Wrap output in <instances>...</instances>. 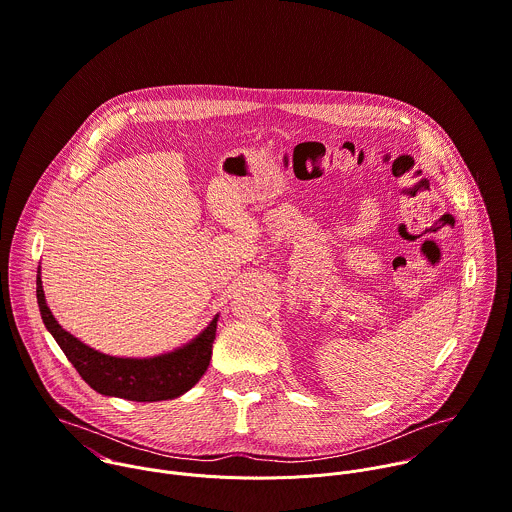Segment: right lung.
Listing matches in <instances>:
<instances>
[{
	"label": "right lung",
	"instance_id": "right-lung-1",
	"mask_svg": "<svg viewBox=\"0 0 512 512\" xmlns=\"http://www.w3.org/2000/svg\"><path fill=\"white\" fill-rule=\"evenodd\" d=\"M36 295L46 329L54 335L82 380L102 396H116L132 402L173 400L189 392L209 368L219 317H215L193 342L170 354L142 360L114 358L82 344L56 321L46 303L40 271L36 279Z\"/></svg>",
	"mask_w": 512,
	"mask_h": 512
}]
</instances>
